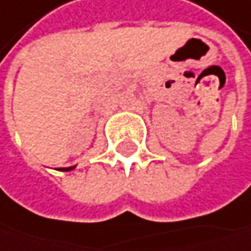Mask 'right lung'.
<instances>
[{
	"instance_id": "1",
	"label": "right lung",
	"mask_w": 251,
	"mask_h": 251,
	"mask_svg": "<svg viewBox=\"0 0 251 251\" xmlns=\"http://www.w3.org/2000/svg\"><path fill=\"white\" fill-rule=\"evenodd\" d=\"M75 168V165L74 167H68V168H59V171H73Z\"/></svg>"
}]
</instances>
